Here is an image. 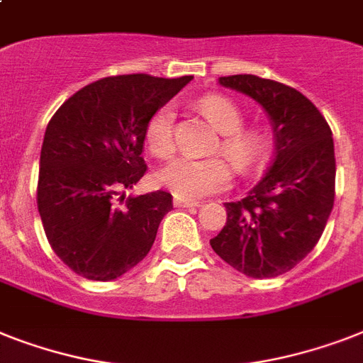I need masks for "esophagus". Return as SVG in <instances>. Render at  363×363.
Returning <instances> with one entry per match:
<instances>
[{"instance_id":"esophagus-1","label":"esophagus","mask_w":363,"mask_h":363,"mask_svg":"<svg viewBox=\"0 0 363 363\" xmlns=\"http://www.w3.org/2000/svg\"><path fill=\"white\" fill-rule=\"evenodd\" d=\"M173 205H175V207L190 208V207H199V201H194V199H182V197H175V199H173Z\"/></svg>"}]
</instances>
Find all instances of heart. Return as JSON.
Listing matches in <instances>:
<instances>
[{
  "label": "heart",
  "instance_id": "obj_1",
  "mask_svg": "<svg viewBox=\"0 0 363 363\" xmlns=\"http://www.w3.org/2000/svg\"><path fill=\"white\" fill-rule=\"evenodd\" d=\"M199 110L222 138L214 151L228 156L238 173H250L257 166L267 149V134L261 128H242L244 113L240 106L223 95H207L199 102ZM175 111L172 106H162L152 115L145 128V141L152 156L166 160L175 152ZM222 156L211 158H190L181 156L169 162L156 175V181L182 199H199L222 191L231 184V167Z\"/></svg>",
  "mask_w": 363,
  "mask_h": 363
}]
</instances>
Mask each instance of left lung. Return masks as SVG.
I'll return each mask as SVG.
<instances>
[{"label":"left lung","mask_w":363,"mask_h":363,"mask_svg":"<svg viewBox=\"0 0 363 363\" xmlns=\"http://www.w3.org/2000/svg\"><path fill=\"white\" fill-rule=\"evenodd\" d=\"M220 84L252 96L270 115L274 158L240 201L225 203L228 222L212 250L250 278L289 272L315 248L335 197L334 140L328 123L300 91L253 74Z\"/></svg>","instance_id":"8db88e82"}]
</instances>
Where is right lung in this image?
<instances>
[{
	"label": "right lung",
	"mask_w": 363,
	"mask_h": 363,
	"mask_svg": "<svg viewBox=\"0 0 363 363\" xmlns=\"http://www.w3.org/2000/svg\"><path fill=\"white\" fill-rule=\"evenodd\" d=\"M191 79L108 76L65 100L46 126L37 207L50 246L70 270L93 281L119 278L145 257L167 191L123 196L145 175L147 123ZM120 203H117L116 201Z\"/></svg>",
	"instance_id": "obj_1"
}]
</instances>
